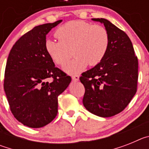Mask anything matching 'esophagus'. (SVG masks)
<instances>
[{
    "mask_svg": "<svg viewBox=\"0 0 149 149\" xmlns=\"http://www.w3.org/2000/svg\"><path fill=\"white\" fill-rule=\"evenodd\" d=\"M72 81H77L79 80V76L78 75H73L72 77Z\"/></svg>",
    "mask_w": 149,
    "mask_h": 149,
    "instance_id": "obj_1",
    "label": "esophagus"
}]
</instances>
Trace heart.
Returning a JSON list of instances; mask_svg holds the SVG:
<instances>
[{"mask_svg":"<svg viewBox=\"0 0 149 149\" xmlns=\"http://www.w3.org/2000/svg\"><path fill=\"white\" fill-rule=\"evenodd\" d=\"M55 36L59 41H46V52L56 64L63 65L69 60L72 51L75 57L63 66V70L71 74L81 72L88 64L94 66L101 63L110 43L104 27L80 20L62 25L56 30Z\"/></svg>","mask_w":149,"mask_h":149,"instance_id":"1","label":"heart"}]
</instances>
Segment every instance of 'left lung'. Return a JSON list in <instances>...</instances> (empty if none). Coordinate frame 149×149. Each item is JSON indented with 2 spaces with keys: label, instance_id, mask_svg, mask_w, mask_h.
I'll use <instances>...</instances> for the list:
<instances>
[{
  "label": "left lung",
  "instance_id": "1",
  "mask_svg": "<svg viewBox=\"0 0 149 149\" xmlns=\"http://www.w3.org/2000/svg\"><path fill=\"white\" fill-rule=\"evenodd\" d=\"M92 20L104 24L110 43L102 61L80 77L85 87L83 104L91 113L106 118L122 112L136 94L138 60L125 33L105 18Z\"/></svg>",
  "mask_w": 149,
  "mask_h": 149
}]
</instances>
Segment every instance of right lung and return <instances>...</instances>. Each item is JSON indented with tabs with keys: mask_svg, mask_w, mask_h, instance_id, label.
<instances>
[{
	"mask_svg": "<svg viewBox=\"0 0 149 149\" xmlns=\"http://www.w3.org/2000/svg\"><path fill=\"white\" fill-rule=\"evenodd\" d=\"M62 22L35 27L17 41L8 56L5 93L12 113L29 127H44L54 119L58 95L72 81L55 67L45 50L46 35Z\"/></svg>",
	"mask_w": 149,
	"mask_h": 149,
	"instance_id": "right-lung-1",
	"label": "right lung"
}]
</instances>
